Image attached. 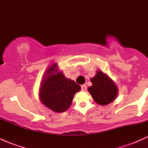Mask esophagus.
Instances as JSON below:
<instances>
[{"label": "esophagus", "mask_w": 148, "mask_h": 148, "mask_svg": "<svg viewBox=\"0 0 148 148\" xmlns=\"http://www.w3.org/2000/svg\"><path fill=\"white\" fill-rule=\"evenodd\" d=\"M81 90H82L83 91H86V90H87V86H86V84H84L81 86Z\"/></svg>", "instance_id": "34e87169"}]
</instances>
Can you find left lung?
I'll return each instance as SVG.
<instances>
[{
	"label": "left lung",
	"instance_id": "8db88e82",
	"mask_svg": "<svg viewBox=\"0 0 148 148\" xmlns=\"http://www.w3.org/2000/svg\"><path fill=\"white\" fill-rule=\"evenodd\" d=\"M90 81L92 86H90L88 90L96 103L104 106L116 98L118 93L116 85L101 71H98Z\"/></svg>",
	"mask_w": 148,
	"mask_h": 148
}]
</instances>
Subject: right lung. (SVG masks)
Returning <instances> with one entry per match:
<instances>
[{"label":"right lung","instance_id":"add662e5","mask_svg":"<svg viewBox=\"0 0 148 148\" xmlns=\"http://www.w3.org/2000/svg\"><path fill=\"white\" fill-rule=\"evenodd\" d=\"M40 88L42 103L53 111L62 113L71 106L76 92L81 86L58 72L57 64H52L46 72Z\"/></svg>","mask_w":148,"mask_h":148}]
</instances>
